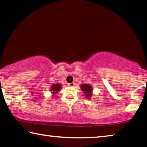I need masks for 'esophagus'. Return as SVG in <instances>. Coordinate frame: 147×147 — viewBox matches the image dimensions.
I'll return each instance as SVG.
<instances>
[{
  "label": "esophagus",
  "instance_id": "1",
  "mask_svg": "<svg viewBox=\"0 0 147 147\" xmlns=\"http://www.w3.org/2000/svg\"><path fill=\"white\" fill-rule=\"evenodd\" d=\"M74 85H75V84H74V82H72V83H69V84H68V86H69L73 87Z\"/></svg>",
  "mask_w": 147,
  "mask_h": 147
}]
</instances>
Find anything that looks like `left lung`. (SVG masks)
<instances>
[{
  "mask_svg": "<svg viewBox=\"0 0 147 147\" xmlns=\"http://www.w3.org/2000/svg\"><path fill=\"white\" fill-rule=\"evenodd\" d=\"M81 90L84 92V93L86 94L87 98H90L92 95V87L91 85L88 84H82L81 85Z\"/></svg>",
  "mask_w": 147,
  "mask_h": 147,
  "instance_id": "obj_1",
  "label": "left lung"
}]
</instances>
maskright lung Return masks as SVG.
I'll return each instance as SVG.
<instances>
[{
    "mask_svg": "<svg viewBox=\"0 0 147 147\" xmlns=\"http://www.w3.org/2000/svg\"><path fill=\"white\" fill-rule=\"evenodd\" d=\"M61 85L59 84H54V85L52 86V88L51 91L53 92V93L54 94L58 93V92L61 89Z\"/></svg>",
    "mask_w": 147,
    "mask_h": 147,
    "instance_id": "right-lung-1",
    "label": "right lung"
}]
</instances>
